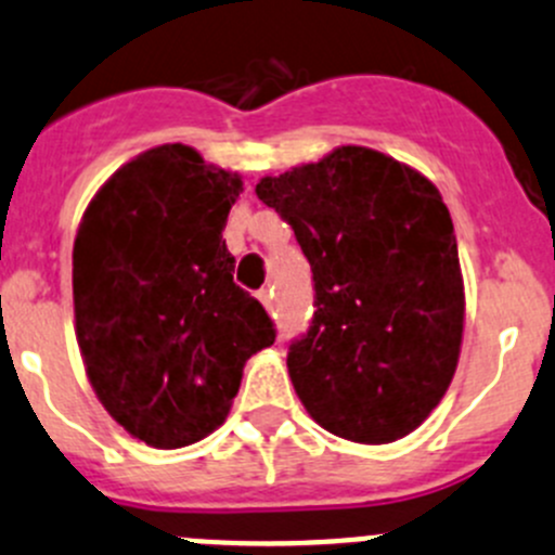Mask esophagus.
<instances>
[{
  "mask_svg": "<svg viewBox=\"0 0 555 555\" xmlns=\"http://www.w3.org/2000/svg\"><path fill=\"white\" fill-rule=\"evenodd\" d=\"M257 300H260L268 311H273V289H260V293H257Z\"/></svg>",
  "mask_w": 555,
  "mask_h": 555,
  "instance_id": "34e87169",
  "label": "esophagus"
}]
</instances>
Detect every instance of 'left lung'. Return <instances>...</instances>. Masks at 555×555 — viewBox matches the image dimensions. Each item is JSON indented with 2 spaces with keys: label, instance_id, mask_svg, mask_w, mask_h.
<instances>
[{
  "label": "left lung",
  "instance_id": "obj_1",
  "mask_svg": "<svg viewBox=\"0 0 555 555\" xmlns=\"http://www.w3.org/2000/svg\"><path fill=\"white\" fill-rule=\"evenodd\" d=\"M313 273L309 333L287 367L306 411L354 443L405 438L449 389L464 284L449 206L411 166L367 147L262 177Z\"/></svg>",
  "mask_w": 555,
  "mask_h": 555
}]
</instances>
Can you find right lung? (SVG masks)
Segmentation results:
<instances>
[{"label": "right lung", "instance_id": "right-lung-1", "mask_svg": "<svg viewBox=\"0 0 555 555\" xmlns=\"http://www.w3.org/2000/svg\"><path fill=\"white\" fill-rule=\"evenodd\" d=\"M242 177L188 144L128 160L93 195L72 251L75 330L109 416L153 449L225 422L246 360L276 340L222 242Z\"/></svg>", "mask_w": 555, "mask_h": 555}]
</instances>
